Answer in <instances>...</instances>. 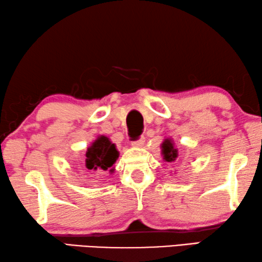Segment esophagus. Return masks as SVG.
Returning <instances> with one entry per match:
<instances>
[{"mask_svg":"<svg viewBox=\"0 0 262 262\" xmlns=\"http://www.w3.org/2000/svg\"><path fill=\"white\" fill-rule=\"evenodd\" d=\"M145 145V138L144 137H140L138 140H135L134 143H132V146L135 147H143Z\"/></svg>","mask_w":262,"mask_h":262,"instance_id":"34e87169","label":"esophagus"}]
</instances>
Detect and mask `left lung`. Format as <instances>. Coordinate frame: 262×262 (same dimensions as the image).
<instances>
[{
  "instance_id": "1",
  "label": "left lung",
  "mask_w": 262,
  "mask_h": 262,
  "mask_svg": "<svg viewBox=\"0 0 262 262\" xmlns=\"http://www.w3.org/2000/svg\"><path fill=\"white\" fill-rule=\"evenodd\" d=\"M161 153L164 157L165 161L167 162H173L177 160L178 158V149L174 147V144L171 139L167 138L164 140V143L161 144Z\"/></svg>"
}]
</instances>
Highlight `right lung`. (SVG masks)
I'll return each instance as SVG.
<instances>
[{
    "instance_id": "add662e5",
    "label": "right lung",
    "mask_w": 262,
    "mask_h": 262,
    "mask_svg": "<svg viewBox=\"0 0 262 262\" xmlns=\"http://www.w3.org/2000/svg\"><path fill=\"white\" fill-rule=\"evenodd\" d=\"M119 153L115 144L111 143L108 137L100 136L89 146L85 153V167L88 169L106 170L113 167L117 160ZM110 169V171H113Z\"/></svg>"
}]
</instances>
